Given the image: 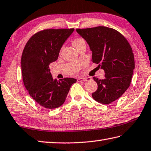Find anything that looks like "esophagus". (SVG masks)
Segmentation results:
<instances>
[{
    "mask_svg": "<svg viewBox=\"0 0 151 151\" xmlns=\"http://www.w3.org/2000/svg\"><path fill=\"white\" fill-rule=\"evenodd\" d=\"M90 77H81V78H78L77 79V81L79 82V83H81V82H86V81H88L90 80Z\"/></svg>",
    "mask_w": 151,
    "mask_h": 151,
    "instance_id": "obj_1",
    "label": "esophagus"
}]
</instances>
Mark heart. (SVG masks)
I'll return each mask as SVG.
<instances>
[{
	"label": "heart",
	"mask_w": 151,
	"mask_h": 151,
	"mask_svg": "<svg viewBox=\"0 0 151 151\" xmlns=\"http://www.w3.org/2000/svg\"><path fill=\"white\" fill-rule=\"evenodd\" d=\"M84 40L81 39V38H76L75 40H73V45H74V47H76L77 46H78L79 45H81V43H84Z\"/></svg>",
	"instance_id": "1"
}]
</instances>
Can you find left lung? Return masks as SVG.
I'll list each match as a JSON object with an SVG mask.
<instances>
[{"label":"left lung","instance_id":"8db88e82","mask_svg":"<svg viewBox=\"0 0 151 151\" xmlns=\"http://www.w3.org/2000/svg\"><path fill=\"white\" fill-rule=\"evenodd\" d=\"M92 52V61L105 72V78L94 77L98 89L92 96L98 102L109 104L118 99L130 86L135 60L125 37L116 29L104 26L76 29Z\"/></svg>","mask_w":151,"mask_h":151}]
</instances>
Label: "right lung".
I'll use <instances>...</instances> for the list:
<instances>
[{
	"mask_svg": "<svg viewBox=\"0 0 151 151\" xmlns=\"http://www.w3.org/2000/svg\"><path fill=\"white\" fill-rule=\"evenodd\" d=\"M74 29H44L33 35L24 49L21 67L24 86L30 96L45 108L62 106L76 82L73 78L53 79L49 67L58 59L61 48Z\"/></svg>",
	"mask_w": 151,
	"mask_h": 151,
	"instance_id": "right-lung-1",
	"label": "right lung"
}]
</instances>
